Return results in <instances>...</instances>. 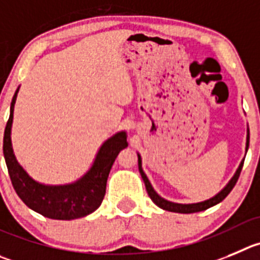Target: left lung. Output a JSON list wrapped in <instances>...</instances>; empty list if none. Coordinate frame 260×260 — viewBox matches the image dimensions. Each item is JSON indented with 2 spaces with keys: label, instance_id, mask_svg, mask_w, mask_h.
Returning <instances> with one entry per match:
<instances>
[{
  "label": "left lung",
  "instance_id": "obj_1",
  "mask_svg": "<svg viewBox=\"0 0 260 260\" xmlns=\"http://www.w3.org/2000/svg\"><path fill=\"white\" fill-rule=\"evenodd\" d=\"M249 138H250V137H249V128H247L246 147H245V151H247V149H249ZM137 156H138V171H140V173H141V177H142V179H144V182H145V186H146V191H147V193H149L150 199H151V200L154 201L155 204H156L157 207L161 208V209L168 210V212H173V213H186V214H187V213L203 212V210L209 209V208L214 207V205L219 204L222 200H224L225 196L231 192L232 188H234L235 185H236V182H237V179H239L240 173H241V169H242V166H244V160H245V159L241 160V163H240L239 168L236 169V172H235V174L232 176V178L230 179L229 183H227V185H225L224 187H223L222 190H220L219 192L217 193V195H214L213 198L208 199V200L200 201V203L179 204V203H173V201L166 200V199L161 198V196H160L159 193H157L156 191L154 190V187H152L151 183H150L149 178H147V176L145 174L144 169H142L141 155L137 152Z\"/></svg>",
  "mask_w": 260,
  "mask_h": 260
}]
</instances>
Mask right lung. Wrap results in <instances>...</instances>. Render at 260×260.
I'll use <instances>...</instances> for the list:
<instances>
[{
	"label": "right lung",
	"mask_w": 260,
	"mask_h": 260,
	"mask_svg": "<svg viewBox=\"0 0 260 260\" xmlns=\"http://www.w3.org/2000/svg\"><path fill=\"white\" fill-rule=\"evenodd\" d=\"M20 87L10 105V116L4 135V156L7 171L19 198L26 207L51 219L70 220L93 213L105 196L109 173L120 150L128 146L127 132L120 131L100 146L91 168L77 181L65 185H45L31 178L19 164L11 144L14 106Z\"/></svg>",
	"instance_id": "right-lung-1"
}]
</instances>
